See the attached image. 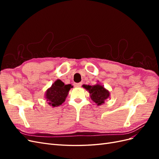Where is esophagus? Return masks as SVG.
Instances as JSON below:
<instances>
[{
    "label": "esophagus",
    "mask_w": 159,
    "mask_h": 159,
    "mask_svg": "<svg viewBox=\"0 0 159 159\" xmlns=\"http://www.w3.org/2000/svg\"><path fill=\"white\" fill-rule=\"evenodd\" d=\"M74 85L75 87H81V85H82V84H81V83H75Z\"/></svg>",
    "instance_id": "esophagus-1"
}]
</instances>
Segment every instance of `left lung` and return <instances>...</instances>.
<instances>
[{
  "label": "left lung",
  "mask_w": 159,
  "mask_h": 159,
  "mask_svg": "<svg viewBox=\"0 0 159 159\" xmlns=\"http://www.w3.org/2000/svg\"><path fill=\"white\" fill-rule=\"evenodd\" d=\"M84 88L89 91L91 99L98 105L104 103L105 100L109 97V91L101 85H84Z\"/></svg>",
  "instance_id": "obj_1"
}]
</instances>
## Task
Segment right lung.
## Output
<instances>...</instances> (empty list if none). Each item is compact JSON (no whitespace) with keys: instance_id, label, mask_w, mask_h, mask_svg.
<instances>
[{"instance_id":"add662e5","label":"right lung","mask_w":159,"mask_h":159,"mask_svg":"<svg viewBox=\"0 0 159 159\" xmlns=\"http://www.w3.org/2000/svg\"><path fill=\"white\" fill-rule=\"evenodd\" d=\"M73 86L71 84L65 85L60 80L56 81L52 87L47 90L46 98L48 103L53 107H57L65 102L70 88Z\"/></svg>"}]
</instances>
